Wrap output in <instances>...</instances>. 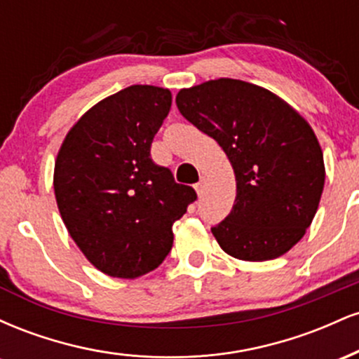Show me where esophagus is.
<instances>
[{
	"instance_id": "obj_1",
	"label": "esophagus",
	"mask_w": 359,
	"mask_h": 359,
	"mask_svg": "<svg viewBox=\"0 0 359 359\" xmlns=\"http://www.w3.org/2000/svg\"><path fill=\"white\" fill-rule=\"evenodd\" d=\"M204 187H205V180H204V177H203V179H201L199 182L196 184V192H197V196H203Z\"/></svg>"
}]
</instances>
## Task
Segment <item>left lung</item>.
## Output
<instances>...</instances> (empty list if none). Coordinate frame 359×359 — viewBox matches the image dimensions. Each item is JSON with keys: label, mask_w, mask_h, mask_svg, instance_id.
<instances>
[{"label": "left lung", "mask_w": 359, "mask_h": 359, "mask_svg": "<svg viewBox=\"0 0 359 359\" xmlns=\"http://www.w3.org/2000/svg\"><path fill=\"white\" fill-rule=\"evenodd\" d=\"M177 108L231 162L236 199L211 231L245 262L285 255L302 240L323 196L325 168L311 125L277 94L221 77L180 89Z\"/></svg>", "instance_id": "1"}]
</instances>
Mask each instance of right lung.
I'll return each instance as SVG.
<instances>
[{
  "label": "right lung",
  "mask_w": 359,
  "mask_h": 359,
  "mask_svg": "<svg viewBox=\"0 0 359 359\" xmlns=\"http://www.w3.org/2000/svg\"><path fill=\"white\" fill-rule=\"evenodd\" d=\"M170 104L168 89H121L86 111L57 154L53 191L62 221L84 257L109 277L155 270L172 250V226L197 197L150 156Z\"/></svg>",
  "instance_id": "add662e5"
}]
</instances>
